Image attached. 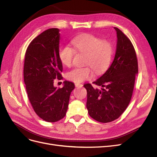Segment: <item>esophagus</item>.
Returning <instances> with one entry per match:
<instances>
[{"label":"esophagus","mask_w":157,"mask_h":157,"mask_svg":"<svg viewBox=\"0 0 157 157\" xmlns=\"http://www.w3.org/2000/svg\"><path fill=\"white\" fill-rule=\"evenodd\" d=\"M75 87H83V85L82 84H81V83H75Z\"/></svg>","instance_id":"esophagus-1"}]
</instances>
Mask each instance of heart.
<instances>
[{"label":"heart","instance_id":"b5f03b06","mask_svg":"<svg viewBox=\"0 0 157 157\" xmlns=\"http://www.w3.org/2000/svg\"><path fill=\"white\" fill-rule=\"evenodd\" d=\"M71 44L75 51L85 54L83 67L75 68L67 73L68 80L80 83L92 79L97 74L106 70L113 56V45L110 42L90 34H85L74 38ZM68 45L60 47L58 56L60 61L67 67H71L75 56V51Z\"/></svg>","mask_w":157,"mask_h":157}]
</instances>
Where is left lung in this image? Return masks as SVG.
Masks as SVG:
<instances>
[{"label": "left lung", "instance_id": "left-lung-1", "mask_svg": "<svg viewBox=\"0 0 157 157\" xmlns=\"http://www.w3.org/2000/svg\"><path fill=\"white\" fill-rule=\"evenodd\" d=\"M117 49L110 67L93 84L102 89H94L91 84L83 86L87 90L89 115L100 123H109L123 114L130 102L138 64L136 53L130 39L117 27Z\"/></svg>", "mask_w": 157, "mask_h": 157}]
</instances>
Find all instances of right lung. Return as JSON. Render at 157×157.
I'll return each mask as SVG.
<instances>
[{
    "label": "right lung",
    "mask_w": 157,
    "mask_h": 157,
    "mask_svg": "<svg viewBox=\"0 0 157 157\" xmlns=\"http://www.w3.org/2000/svg\"><path fill=\"white\" fill-rule=\"evenodd\" d=\"M59 40V30L49 29L32 40L25 56L23 77L29 100L38 117L49 123L64 117L75 88L68 81L62 88L53 85L55 79L63 78L58 56Z\"/></svg>",
    "instance_id": "right-lung-1"
}]
</instances>
